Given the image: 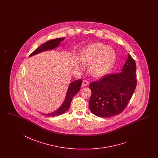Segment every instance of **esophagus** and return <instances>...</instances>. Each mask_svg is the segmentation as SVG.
Here are the masks:
<instances>
[{"instance_id":"34e87169","label":"esophagus","mask_w":158,"mask_h":158,"mask_svg":"<svg viewBox=\"0 0 158 158\" xmlns=\"http://www.w3.org/2000/svg\"><path fill=\"white\" fill-rule=\"evenodd\" d=\"M82 85L83 86H87L89 85V82L86 80H84V81H83Z\"/></svg>"}]
</instances>
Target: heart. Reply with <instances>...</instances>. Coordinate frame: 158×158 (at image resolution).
<instances>
[{
    "instance_id": "heart-1",
    "label": "heart",
    "mask_w": 158,
    "mask_h": 158,
    "mask_svg": "<svg viewBox=\"0 0 158 158\" xmlns=\"http://www.w3.org/2000/svg\"><path fill=\"white\" fill-rule=\"evenodd\" d=\"M116 59L115 51L101 43H94L83 48L79 53V62L75 66L89 65V72L93 77H101L108 73L114 67Z\"/></svg>"
}]
</instances>
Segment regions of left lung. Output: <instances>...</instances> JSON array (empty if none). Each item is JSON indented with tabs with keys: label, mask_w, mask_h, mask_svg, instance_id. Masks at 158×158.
<instances>
[{
	"label": "left lung",
	"mask_w": 158,
	"mask_h": 158,
	"mask_svg": "<svg viewBox=\"0 0 158 158\" xmlns=\"http://www.w3.org/2000/svg\"><path fill=\"white\" fill-rule=\"evenodd\" d=\"M135 61L128 58L121 72L109 74L91 82L89 108L94 115L110 118L120 114L127 106L137 86Z\"/></svg>",
	"instance_id": "1"
}]
</instances>
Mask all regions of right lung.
<instances>
[{
  "label": "right lung",
  "instance_id": "right-lung-1",
  "mask_svg": "<svg viewBox=\"0 0 158 158\" xmlns=\"http://www.w3.org/2000/svg\"><path fill=\"white\" fill-rule=\"evenodd\" d=\"M64 39V38H61L54 39L48 40L47 42L43 43L38 48H36L35 51L30 54L29 57L35 55L36 54H38L42 52H44L48 50H52L54 48H57L59 46L60 42ZM81 83H82V81L81 79H78L71 83L69 86L68 90L67 91L65 99L62 105L57 110L53 112L52 113L47 114H42L46 115V116H56L58 115H62L64 113H65L69 109L73 97L77 94L78 91H79V90L81 89Z\"/></svg>",
  "mask_w": 158,
  "mask_h": 158
}]
</instances>
